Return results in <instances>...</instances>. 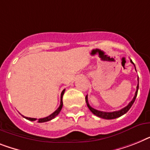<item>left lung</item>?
<instances>
[{"mask_svg":"<svg viewBox=\"0 0 150 150\" xmlns=\"http://www.w3.org/2000/svg\"><path fill=\"white\" fill-rule=\"evenodd\" d=\"M130 62L133 64V65H134V64H133V62L132 61V60H130ZM135 69H136V67H135ZM138 90H139V78H138V84H137V91H136V93H135V96L134 97H133V100H132V101H130L129 103L127 106H125L124 108L121 109V110H120L118 111H114V112H103V111H100V110H95L94 108L91 107V106H90V104H89L87 95L86 96V98L85 99H86V105H87V106H88V108L90 109V110L91 111L93 114L96 115V117H100V118H103V119H106V120H112V119L118 118V117H121V116H122V115H124L126 112H128L129 110L131 108V106H133V103H134L135 100H136V98H137Z\"/></svg>","mask_w":150,"mask_h":150,"instance_id":"1","label":"left lung"}]
</instances>
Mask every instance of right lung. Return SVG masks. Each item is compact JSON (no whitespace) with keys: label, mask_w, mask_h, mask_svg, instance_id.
<instances>
[{"label":"right lung","mask_w":150,"mask_h":150,"mask_svg":"<svg viewBox=\"0 0 150 150\" xmlns=\"http://www.w3.org/2000/svg\"><path fill=\"white\" fill-rule=\"evenodd\" d=\"M64 92H65V90H63V91H62V93H61V96H60V106H59V107L57 108V110L54 111V112H53L52 114H50V116H48V117H44V118L38 119V122H47V121L51 120H53V119L55 118V117H57V116L59 113H60L62 107H63V95H64ZM23 117L27 119V120H30V121L37 120V119H36V118H30V117Z\"/></svg>","instance_id":"1"}]
</instances>
